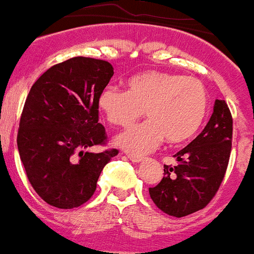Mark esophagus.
Instances as JSON below:
<instances>
[{"label": "esophagus", "mask_w": 254, "mask_h": 254, "mask_svg": "<svg viewBox=\"0 0 254 254\" xmlns=\"http://www.w3.org/2000/svg\"><path fill=\"white\" fill-rule=\"evenodd\" d=\"M127 157L131 160L132 162H141L143 160L142 156H138V155H133V153H127Z\"/></svg>", "instance_id": "34e87169"}]
</instances>
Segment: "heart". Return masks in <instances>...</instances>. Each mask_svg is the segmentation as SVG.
<instances>
[{"label": "heart", "mask_w": 254, "mask_h": 254, "mask_svg": "<svg viewBox=\"0 0 254 254\" xmlns=\"http://www.w3.org/2000/svg\"><path fill=\"white\" fill-rule=\"evenodd\" d=\"M98 107L107 121L128 127L145 112L148 121L126 129L116 142L134 155L155 150L162 139L178 145L191 138L208 113L209 98L203 83L181 74L150 70L127 83V92L107 87L99 94Z\"/></svg>", "instance_id": "obj_1"}]
</instances>
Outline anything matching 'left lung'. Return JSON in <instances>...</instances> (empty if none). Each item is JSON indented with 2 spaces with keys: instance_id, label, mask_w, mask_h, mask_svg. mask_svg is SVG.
I'll return each mask as SVG.
<instances>
[{
  "instance_id": "obj_1",
  "label": "left lung",
  "mask_w": 254,
  "mask_h": 254,
  "mask_svg": "<svg viewBox=\"0 0 254 254\" xmlns=\"http://www.w3.org/2000/svg\"><path fill=\"white\" fill-rule=\"evenodd\" d=\"M233 118L227 102L217 99L203 132L174 155L176 166L164 165V178L150 196L171 217L181 218L205 208L224 179L232 151Z\"/></svg>"
}]
</instances>
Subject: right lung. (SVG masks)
<instances>
[{
  "mask_svg": "<svg viewBox=\"0 0 254 254\" xmlns=\"http://www.w3.org/2000/svg\"><path fill=\"white\" fill-rule=\"evenodd\" d=\"M113 74L106 60L75 57L49 68L27 94L18 153L35 191L55 208L87 203L103 167L118 153L116 148L83 151L107 143L98 98Z\"/></svg>",
  "mask_w": 254,
  "mask_h": 254,
  "instance_id": "right-lung-1",
  "label": "right lung"
}]
</instances>
